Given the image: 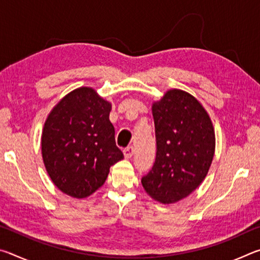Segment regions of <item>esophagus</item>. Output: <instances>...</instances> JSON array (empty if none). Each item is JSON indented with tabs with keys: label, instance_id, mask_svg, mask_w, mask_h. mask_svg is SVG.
Listing matches in <instances>:
<instances>
[{
	"label": "esophagus",
	"instance_id": "obj_1",
	"mask_svg": "<svg viewBox=\"0 0 260 260\" xmlns=\"http://www.w3.org/2000/svg\"><path fill=\"white\" fill-rule=\"evenodd\" d=\"M134 147H127L125 150H124V156H125V158H132L133 157V155H134Z\"/></svg>",
	"mask_w": 260,
	"mask_h": 260
}]
</instances>
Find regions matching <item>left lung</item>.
Here are the masks:
<instances>
[{
    "label": "left lung",
    "mask_w": 260,
    "mask_h": 260,
    "mask_svg": "<svg viewBox=\"0 0 260 260\" xmlns=\"http://www.w3.org/2000/svg\"><path fill=\"white\" fill-rule=\"evenodd\" d=\"M157 152L149 173L141 179L153 200L175 203L195 190L213 159L212 122L202 104L180 89L169 90L153 103Z\"/></svg>",
    "instance_id": "left-lung-1"
}]
</instances>
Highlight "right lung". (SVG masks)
I'll return each mask as SVG.
<instances>
[{"label":"right lung","instance_id":"1","mask_svg":"<svg viewBox=\"0 0 260 260\" xmlns=\"http://www.w3.org/2000/svg\"><path fill=\"white\" fill-rule=\"evenodd\" d=\"M111 104L89 87L71 91L52 109L42 132L43 162L63 192L83 199L103 186L124 158L109 119Z\"/></svg>","mask_w":260,"mask_h":260}]
</instances>
